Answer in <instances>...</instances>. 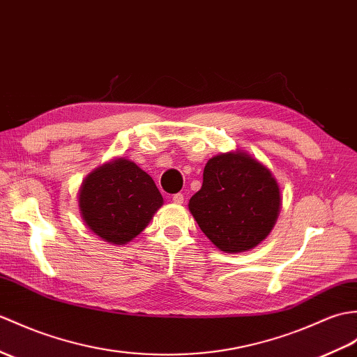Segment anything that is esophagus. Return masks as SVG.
<instances>
[{
    "label": "esophagus",
    "instance_id": "esophagus-1",
    "mask_svg": "<svg viewBox=\"0 0 357 357\" xmlns=\"http://www.w3.org/2000/svg\"><path fill=\"white\" fill-rule=\"evenodd\" d=\"M172 201L173 202H175V204H184V201H185V196L184 195H182V193H176V195H173L172 196Z\"/></svg>",
    "mask_w": 357,
    "mask_h": 357
}]
</instances>
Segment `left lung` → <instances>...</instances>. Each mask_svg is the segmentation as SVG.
I'll list each match as a JSON object with an SVG mask.
<instances>
[{"label": "left lung", "mask_w": 357, "mask_h": 357, "mask_svg": "<svg viewBox=\"0 0 357 357\" xmlns=\"http://www.w3.org/2000/svg\"><path fill=\"white\" fill-rule=\"evenodd\" d=\"M280 205V188L271 172L250 155L234 152L206 162L202 187L188 208L220 251L242 252L266 238Z\"/></svg>", "instance_id": "1"}]
</instances>
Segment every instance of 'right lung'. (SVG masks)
I'll list each match as a JSON object with an SVG mask.
<instances>
[{
    "label": "right lung",
    "mask_w": 357,
    "mask_h": 357,
    "mask_svg": "<svg viewBox=\"0 0 357 357\" xmlns=\"http://www.w3.org/2000/svg\"><path fill=\"white\" fill-rule=\"evenodd\" d=\"M161 205L153 179L123 158L91 173L79 195L82 218L89 229L117 245L138 236Z\"/></svg>",
    "instance_id": "obj_1"
}]
</instances>
